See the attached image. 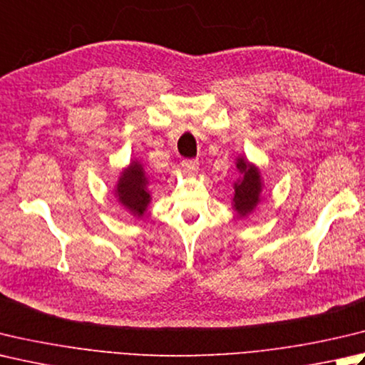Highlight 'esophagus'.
<instances>
[{"label":"esophagus","instance_id":"1","mask_svg":"<svg viewBox=\"0 0 365 365\" xmlns=\"http://www.w3.org/2000/svg\"><path fill=\"white\" fill-rule=\"evenodd\" d=\"M182 169L188 174H195L196 170L199 169V161L192 160V158L191 160H183L182 161Z\"/></svg>","mask_w":365,"mask_h":365}]
</instances>
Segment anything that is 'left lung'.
Masks as SVG:
<instances>
[{"label":"left lung","mask_w":365,"mask_h":365,"mask_svg":"<svg viewBox=\"0 0 365 365\" xmlns=\"http://www.w3.org/2000/svg\"><path fill=\"white\" fill-rule=\"evenodd\" d=\"M235 166H237V170L242 174V178L234 183L232 205L240 217H247L261 201V174L259 169L255 164H250L244 156H239L237 161H235Z\"/></svg>","instance_id":"8db88e82"}]
</instances>
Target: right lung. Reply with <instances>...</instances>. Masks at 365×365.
Returning <instances> with one entry per match:
<instances>
[{
    "label": "right lung",
    "instance_id": "add662e5",
    "mask_svg": "<svg viewBox=\"0 0 365 365\" xmlns=\"http://www.w3.org/2000/svg\"><path fill=\"white\" fill-rule=\"evenodd\" d=\"M147 185L148 177L142 164L139 161H131L130 166L121 173L115 188L118 202L138 218L144 215L152 199Z\"/></svg>",
    "mask_w": 365,
    "mask_h": 365
}]
</instances>
